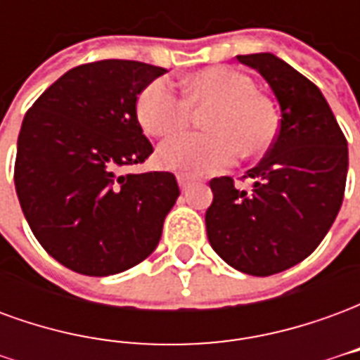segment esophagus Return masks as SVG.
Segmentation results:
<instances>
[{"label": "esophagus", "mask_w": 360, "mask_h": 360, "mask_svg": "<svg viewBox=\"0 0 360 360\" xmlns=\"http://www.w3.org/2000/svg\"><path fill=\"white\" fill-rule=\"evenodd\" d=\"M177 181H179V187H181V191H183V193L191 191V188H193V185H195V183L188 179V177H185V175H177Z\"/></svg>", "instance_id": "34e87169"}]
</instances>
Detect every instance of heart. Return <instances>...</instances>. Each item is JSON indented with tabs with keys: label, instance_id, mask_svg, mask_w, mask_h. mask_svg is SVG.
Returning <instances> with one entry per match:
<instances>
[{
	"label": "heart",
	"instance_id": "1",
	"mask_svg": "<svg viewBox=\"0 0 360 360\" xmlns=\"http://www.w3.org/2000/svg\"><path fill=\"white\" fill-rule=\"evenodd\" d=\"M210 105L202 125L208 133L172 136L160 144L158 162L165 169L208 175L231 165L239 156L258 154L276 134V113L255 92L247 75L229 67H212L195 75L185 96L165 79L148 82L136 98V119L152 136H167L187 125L193 108Z\"/></svg>",
	"mask_w": 360,
	"mask_h": 360
}]
</instances>
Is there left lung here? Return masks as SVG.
Returning <instances> with one entry per match:
<instances>
[{
  "label": "left lung",
  "mask_w": 360,
  "mask_h": 360,
  "mask_svg": "<svg viewBox=\"0 0 360 360\" xmlns=\"http://www.w3.org/2000/svg\"><path fill=\"white\" fill-rule=\"evenodd\" d=\"M257 69L279 102V129L262 162L247 172L252 191L231 177L210 181L206 210L212 249L250 276L299 264L322 243L343 202L349 152L320 89L274 53L237 56Z\"/></svg>",
  "instance_id": "left-lung-1"
}]
</instances>
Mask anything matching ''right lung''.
<instances>
[{"label": "right lung", "mask_w": 360, "mask_h": 360, "mask_svg": "<svg viewBox=\"0 0 360 360\" xmlns=\"http://www.w3.org/2000/svg\"><path fill=\"white\" fill-rule=\"evenodd\" d=\"M164 67L102 59L67 71L27 111L15 188L46 252L84 276L133 268L156 249L179 196L169 172L123 173L154 152L136 119Z\"/></svg>", "instance_id": "right-lung-1"}]
</instances>
